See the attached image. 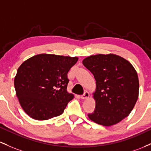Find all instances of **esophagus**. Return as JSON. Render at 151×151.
I'll list each match as a JSON object with an SVG mask.
<instances>
[{
  "label": "esophagus",
  "mask_w": 151,
  "mask_h": 151,
  "mask_svg": "<svg viewBox=\"0 0 151 151\" xmlns=\"http://www.w3.org/2000/svg\"><path fill=\"white\" fill-rule=\"evenodd\" d=\"M89 96H90L89 93L88 92V91H86V92L83 93V95H82V96H81V98H82V99L85 100V99H87V98H88Z\"/></svg>",
  "instance_id": "34e87169"
}]
</instances>
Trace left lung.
I'll return each instance as SVG.
<instances>
[{"label": "left lung", "instance_id": "left-lung-1", "mask_svg": "<svg viewBox=\"0 0 151 151\" xmlns=\"http://www.w3.org/2000/svg\"><path fill=\"white\" fill-rule=\"evenodd\" d=\"M83 64L94 76L96 108L88 117L98 124H116L131 112L138 98L139 81L133 65L114 54L86 58Z\"/></svg>", "mask_w": 151, "mask_h": 151}]
</instances>
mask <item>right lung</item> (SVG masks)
I'll use <instances>...</instances> for the list:
<instances>
[{"mask_svg": "<svg viewBox=\"0 0 151 151\" xmlns=\"http://www.w3.org/2000/svg\"><path fill=\"white\" fill-rule=\"evenodd\" d=\"M77 57L39 54L18 68L14 79L16 96L22 108L38 121L61 115L73 95L67 92L68 73Z\"/></svg>", "mask_w": 151, "mask_h": 151, "instance_id": "1", "label": "right lung"}]
</instances>
